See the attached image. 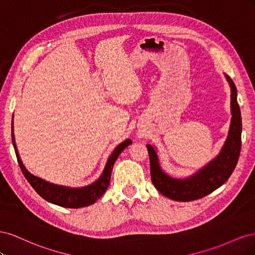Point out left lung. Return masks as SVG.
<instances>
[{
  "label": "left lung",
  "instance_id": "1",
  "mask_svg": "<svg viewBox=\"0 0 255 255\" xmlns=\"http://www.w3.org/2000/svg\"><path fill=\"white\" fill-rule=\"evenodd\" d=\"M225 75L231 87L232 119L228 138L217 157L191 176L186 179H174L161 170L155 149L151 144H146L152 183L161 195L169 199L186 202L210 195L228 181L237 165L242 149V115L237 103L235 84L229 75Z\"/></svg>",
  "mask_w": 255,
  "mask_h": 255
}]
</instances>
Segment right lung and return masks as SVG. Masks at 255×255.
<instances>
[{
	"label": "right lung",
	"mask_w": 255,
	"mask_h": 255,
	"mask_svg": "<svg viewBox=\"0 0 255 255\" xmlns=\"http://www.w3.org/2000/svg\"><path fill=\"white\" fill-rule=\"evenodd\" d=\"M11 139H12L14 152H16V156H17L21 170L23 174H24V176L26 177L28 183L32 185V187L36 190L37 194L44 200H47L48 202H51L53 204H56L63 207H69V208H79V207L91 205L94 204L98 199H100L103 196V194L106 191L107 187H109L110 185L111 174L113 171L115 161L117 160L119 154L125 150L128 144L132 143V140L127 139L123 142H121L119 145L116 146V149L111 154L109 160H107L103 173L96 182L85 187L72 188V187L61 186V185L52 184L28 172L27 169L24 167V165L22 164V160L20 159L17 145H16V142H14L13 130H11Z\"/></svg>",
	"instance_id": "obj_1"
}]
</instances>
